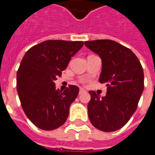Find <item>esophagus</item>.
Listing matches in <instances>:
<instances>
[{
	"mask_svg": "<svg viewBox=\"0 0 155 155\" xmlns=\"http://www.w3.org/2000/svg\"><path fill=\"white\" fill-rule=\"evenodd\" d=\"M84 89H81H81H80V91H79V94H82V93H84Z\"/></svg>",
	"mask_w": 155,
	"mask_h": 155,
	"instance_id": "obj_1",
	"label": "esophagus"
}]
</instances>
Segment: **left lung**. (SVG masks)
<instances>
[{
    "label": "left lung",
    "mask_w": 155,
    "mask_h": 155,
    "mask_svg": "<svg viewBox=\"0 0 155 155\" xmlns=\"http://www.w3.org/2000/svg\"><path fill=\"white\" fill-rule=\"evenodd\" d=\"M84 45L101 56L100 82L107 86L104 97L90 91V120L101 131L120 130L138 107L144 87L143 67L133 51L116 41L96 40L85 41Z\"/></svg>",
    "instance_id": "1"
}]
</instances>
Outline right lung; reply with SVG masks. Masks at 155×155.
Listing matches in <instances>:
<instances>
[{
	"instance_id": "right-lung-1",
	"label": "right lung",
	"mask_w": 155,
	"mask_h": 155,
	"mask_svg": "<svg viewBox=\"0 0 155 155\" xmlns=\"http://www.w3.org/2000/svg\"><path fill=\"white\" fill-rule=\"evenodd\" d=\"M83 45L49 40L32 46L22 59L16 75L19 98L25 115L41 130H55L67 120L79 88L71 84L62 92L55 89L54 81Z\"/></svg>"
}]
</instances>
